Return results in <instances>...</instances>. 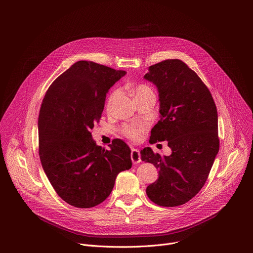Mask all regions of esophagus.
Masks as SVG:
<instances>
[{"instance_id": "obj_1", "label": "esophagus", "mask_w": 253, "mask_h": 253, "mask_svg": "<svg viewBox=\"0 0 253 253\" xmlns=\"http://www.w3.org/2000/svg\"><path fill=\"white\" fill-rule=\"evenodd\" d=\"M131 160H132L133 164H137V163L141 162V154H140L139 149H136V148L131 149Z\"/></svg>"}]
</instances>
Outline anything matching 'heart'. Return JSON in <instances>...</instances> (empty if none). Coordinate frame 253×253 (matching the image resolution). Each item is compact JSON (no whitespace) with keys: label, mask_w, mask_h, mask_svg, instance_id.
Masks as SVG:
<instances>
[{"label":"heart","mask_w":253,"mask_h":253,"mask_svg":"<svg viewBox=\"0 0 253 253\" xmlns=\"http://www.w3.org/2000/svg\"><path fill=\"white\" fill-rule=\"evenodd\" d=\"M134 93H135V97H139L142 95H145V94H150L153 93L151 88L146 86V85H138L135 87L134 89ZM121 95V90L120 89H115L107 99L106 102V109L108 111H111L112 108L116 102V100L119 98V96ZM147 129V125L144 124V123H139V124H126L122 127V133L128 137L131 140L137 141L139 140L143 133L146 131Z\"/></svg>","instance_id":"obj_1"}]
</instances>
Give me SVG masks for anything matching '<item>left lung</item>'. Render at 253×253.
Masks as SVG:
<instances>
[{"mask_svg":"<svg viewBox=\"0 0 253 253\" xmlns=\"http://www.w3.org/2000/svg\"><path fill=\"white\" fill-rule=\"evenodd\" d=\"M148 70L144 78L157 87L160 102V120L149 142L168 141L172 153L141 150L142 161L159 170L146 193L159 206H179L201 190L219 151L217 109L206 85L181 60H165Z\"/></svg>","mask_w":253,"mask_h":253,"instance_id":"obj_1","label":"left lung"}]
</instances>
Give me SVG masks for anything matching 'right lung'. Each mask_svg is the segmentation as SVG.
<instances>
[{"instance_id": "obj_1", "label": "right lung", "mask_w": 253, "mask_h": 253, "mask_svg": "<svg viewBox=\"0 0 253 253\" xmlns=\"http://www.w3.org/2000/svg\"><path fill=\"white\" fill-rule=\"evenodd\" d=\"M125 71L78 61L49 87L39 120V155L57 194L68 204L90 208L110 195L117 175L132 166L127 144L114 139L98 146L91 130L99 122L106 94Z\"/></svg>"}]
</instances>
